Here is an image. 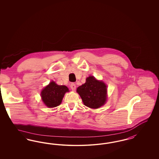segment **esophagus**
Masks as SVG:
<instances>
[{
    "label": "esophagus",
    "instance_id": "obj_1",
    "mask_svg": "<svg viewBox=\"0 0 159 159\" xmlns=\"http://www.w3.org/2000/svg\"><path fill=\"white\" fill-rule=\"evenodd\" d=\"M70 88L72 91H75L76 90V86L75 83H71L70 84Z\"/></svg>",
    "mask_w": 159,
    "mask_h": 159
}]
</instances>
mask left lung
Wrapping results in <instances>:
<instances>
[{
	"instance_id": "left-lung-1",
	"label": "left lung",
	"mask_w": 159,
	"mask_h": 159,
	"mask_svg": "<svg viewBox=\"0 0 159 159\" xmlns=\"http://www.w3.org/2000/svg\"><path fill=\"white\" fill-rule=\"evenodd\" d=\"M107 90V86L102 81L90 76L86 78L85 83L77 88L76 91L80 96L84 106L96 109L106 104Z\"/></svg>"
}]
</instances>
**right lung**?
Returning a JSON list of instances; mask_svg holds the SVG:
<instances>
[{
	"label": "right lung",
	"instance_id": "right-lung-1",
	"mask_svg": "<svg viewBox=\"0 0 159 159\" xmlns=\"http://www.w3.org/2000/svg\"><path fill=\"white\" fill-rule=\"evenodd\" d=\"M69 92L66 86L58 85L52 81L40 93L42 99L46 107L53 108L60 105L65 93Z\"/></svg>",
	"mask_w": 159,
	"mask_h": 159
}]
</instances>
